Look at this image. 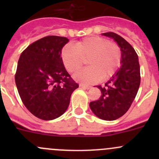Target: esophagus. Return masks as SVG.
I'll use <instances>...</instances> for the list:
<instances>
[{
    "label": "esophagus",
    "instance_id": "1",
    "mask_svg": "<svg viewBox=\"0 0 159 159\" xmlns=\"http://www.w3.org/2000/svg\"><path fill=\"white\" fill-rule=\"evenodd\" d=\"M80 87H81L82 89H90L91 88V86L88 85V84H80Z\"/></svg>",
    "mask_w": 159,
    "mask_h": 159
}]
</instances>
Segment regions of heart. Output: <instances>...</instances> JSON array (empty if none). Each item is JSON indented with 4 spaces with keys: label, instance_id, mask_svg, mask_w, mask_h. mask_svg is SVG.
<instances>
[{
    "label": "heart",
    "instance_id": "heart-1",
    "mask_svg": "<svg viewBox=\"0 0 159 159\" xmlns=\"http://www.w3.org/2000/svg\"><path fill=\"white\" fill-rule=\"evenodd\" d=\"M61 59L70 73L79 70L87 60L89 68L75 75V79L93 83L107 80L115 75L121 62V51L115 42L102 37H89L76 43L66 45L61 51Z\"/></svg>",
    "mask_w": 159,
    "mask_h": 159
}]
</instances>
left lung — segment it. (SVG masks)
Returning <instances> with one entry per match:
<instances>
[{"instance_id":"8db88e82","label":"left lung","mask_w":159,"mask_h":159,"mask_svg":"<svg viewBox=\"0 0 159 159\" xmlns=\"http://www.w3.org/2000/svg\"><path fill=\"white\" fill-rule=\"evenodd\" d=\"M102 35L113 38L120 47L121 67L103 87L97 86L102 91L101 97L90 102L89 105L99 118L113 121L128 111L137 94L141 81L140 65L137 53L122 37L114 32Z\"/></svg>"}]
</instances>
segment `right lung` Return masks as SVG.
I'll return each instance as SVG.
<instances>
[{
  "mask_svg": "<svg viewBox=\"0 0 159 159\" xmlns=\"http://www.w3.org/2000/svg\"><path fill=\"white\" fill-rule=\"evenodd\" d=\"M65 37L47 36L30 44L17 62L15 83L25 106L40 119L49 121L68 109L70 95L78 88L68 73L61 50Z\"/></svg>",
  "mask_w": 159,
  "mask_h": 159,
  "instance_id": "1",
  "label": "right lung"
}]
</instances>
